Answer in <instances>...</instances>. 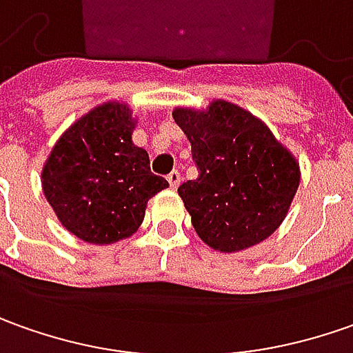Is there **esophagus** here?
I'll return each mask as SVG.
<instances>
[{"label":"esophagus","mask_w":353,"mask_h":353,"mask_svg":"<svg viewBox=\"0 0 353 353\" xmlns=\"http://www.w3.org/2000/svg\"><path fill=\"white\" fill-rule=\"evenodd\" d=\"M168 181H170V185H172V188L176 189L177 185L181 183V174H179L177 170H174V172H170V174H168Z\"/></svg>","instance_id":"34e87169"}]
</instances>
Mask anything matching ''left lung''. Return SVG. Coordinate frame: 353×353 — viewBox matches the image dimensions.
Masks as SVG:
<instances>
[{
    "label": "left lung",
    "instance_id": "obj_1",
    "mask_svg": "<svg viewBox=\"0 0 353 353\" xmlns=\"http://www.w3.org/2000/svg\"><path fill=\"white\" fill-rule=\"evenodd\" d=\"M199 177L177 188L199 238L219 252H240L285 221L301 181L295 156L250 111L214 99L207 109L176 107Z\"/></svg>",
    "mask_w": 353,
    "mask_h": 353
}]
</instances>
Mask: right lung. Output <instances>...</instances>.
I'll use <instances>...</instances> for the list:
<instances>
[{
  "mask_svg": "<svg viewBox=\"0 0 353 353\" xmlns=\"http://www.w3.org/2000/svg\"><path fill=\"white\" fill-rule=\"evenodd\" d=\"M137 119L127 103L107 101L79 117L58 139L41 174L58 221L83 242L132 236L148 199L168 188L150 172L148 152L132 142Z\"/></svg>",
  "mask_w": 353,
  "mask_h": 353,
  "instance_id": "obj_1",
  "label": "right lung"
}]
</instances>
